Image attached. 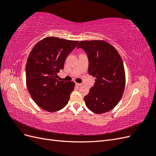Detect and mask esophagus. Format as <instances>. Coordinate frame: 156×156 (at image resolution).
<instances>
[{
  "label": "esophagus",
  "mask_w": 156,
  "mask_h": 156,
  "mask_svg": "<svg viewBox=\"0 0 156 156\" xmlns=\"http://www.w3.org/2000/svg\"><path fill=\"white\" fill-rule=\"evenodd\" d=\"M75 85L77 86V87H80V86L82 85V84H81V83H75Z\"/></svg>",
  "instance_id": "esophagus-1"
}]
</instances>
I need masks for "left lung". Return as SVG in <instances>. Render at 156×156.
<instances>
[{"label":"left lung","mask_w":156,"mask_h":156,"mask_svg":"<svg viewBox=\"0 0 156 156\" xmlns=\"http://www.w3.org/2000/svg\"><path fill=\"white\" fill-rule=\"evenodd\" d=\"M77 48L88 55V73L95 77V83L84 98L87 107L96 114L112 110L123 95L126 75L119 52L103 40L81 41Z\"/></svg>","instance_id":"obj_1"}]
</instances>
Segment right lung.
I'll list each match as a JSON object with an SVG mask.
<instances>
[{"label": "right lung", "mask_w": 156, "mask_h": 156, "mask_svg": "<svg viewBox=\"0 0 156 156\" xmlns=\"http://www.w3.org/2000/svg\"><path fill=\"white\" fill-rule=\"evenodd\" d=\"M78 42L49 36L37 42L30 51L26 64L27 87L33 100L44 110L56 112L68 104L75 83L56 77Z\"/></svg>", "instance_id": "obj_1"}]
</instances>
